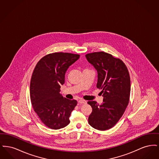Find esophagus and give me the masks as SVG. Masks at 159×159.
<instances>
[{
	"mask_svg": "<svg viewBox=\"0 0 159 159\" xmlns=\"http://www.w3.org/2000/svg\"><path fill=\"white\" fill-rule=\"evenodd\" d=\"M78 103L79 104H86V101L85 100H83V99H80V100L78 101Z\"/></svg>",
	"mask_w": 159,
	"mask_h": 159,
	"instance_id": "34e87169",
	"label": "esophagus"
}]
</instances>
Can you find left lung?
I'll return each mask as SVG.
<instances>
[{
    "instance_id": "8db88e82",
    "label": "left lung",
    "mask_w": 159,
    "mask_h": 159,
    "mask_svg": "<svg viewBox=\"0 0 159 159\" xmlns=\"http://www.w3.org/2000/svg\"><path fill=\"white\" fill-rule=\"evenodd\" d=\"M86 58L98 72L97 88L102 89L101 105L88 101L92 108L89 124L93 128L106 130L118 122L128 105L130 79L128 70L123 61L104 52L88 53Z\"/></svg>"
}]
</instances>
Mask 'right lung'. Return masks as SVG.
Masks as SVG:
<instances>
[{
    "label": "right lung",
    "instance_id": "right-lung-1",
    "mask_svg": "<svg viewBox=\"0 0 159 159\" xmlns=\"http://www.w3.org/2000/svg\"><path fill=\"white\" fill-rule=\"evenodd\" d=\"M80 55L67 52L49 53L39 61L31 78V102L42 122L49 128L60 129L70 123L69 117L77 105L75 99L64 98L61 85L68 67Z\"/></svg>",
    "mask_w": 159,
    "mask_h": 159
}]
</instances>
